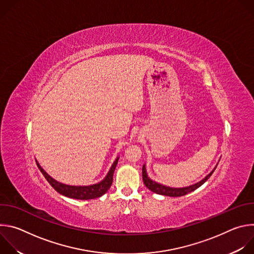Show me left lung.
Here are the masks:
<instances>
[{"instance_id": "obj_1", "label": "left lung", "mask_w": 254, "mask_h": 254, "mask_svg": "<svg viewBox=\"0 0 254 254\" xmlns=\"http://www.w3.org/2000/svg\"><path fill=\"white\" fill-rule=\"evenodd\" d=\"M217 165H218V164H217ZM217 165L215 166V168L203 180L200 181V182H198L196 184H193V185H190V186H187V187H183V188L169 187V186H165L163 184H160V183L156 182V181H153L148 176L146 165L142 166V181H143L144 186H146L149 190H151L152 192H154L156 194H160V195H164V196H169V197H181V196H184V195H186V194H188L190 192L195 191L200 186H202L206 182V181L211 177V175L215 171Z\"/></svg>"}]
</instances>
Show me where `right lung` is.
<instances>
[{
    "instance_id": "right-lung-1",
    "label": "right lung",
    "mask_w": 254,
    "mask_h": 254,
    "mask_svg": "<svg viewBox=\"0 0 254 254\" xmlns=\"http://www.w3.org/2000/svg\"><path fill=\"white\" fill-rule=\"evenodd\" d=\"M118 162H119V157L114 162L113 166L111 167V169H110V171H108L105 178L102 181H100V182L93 184V185H89V186H71V185H66V184L60 183L55 179H53L51 176H49L44 171V169L39 165V163L36 161L39 170L41 171V173L43 174L45 179L48 181V183L59 194L69 197V198H72V199H77V200L95 199V198H98V197L102 196L103 194H105L113 184L114 173H115L116 167L118 165Z\"/></svg>"
}]
</instances>
